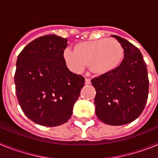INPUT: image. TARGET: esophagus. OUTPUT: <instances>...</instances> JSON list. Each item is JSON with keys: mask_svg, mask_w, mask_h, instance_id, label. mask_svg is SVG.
Returning a JSON list of instances; mask_svg holds the SVG:
<instances>
[{"mask_svg": "<svg viewBox=\"0 0 158 158\" xmlns=\"http://www.w3.org/2000/svg\"><path fill=\"white\" fill-rule=\"evenodd\" d=\"M85 84L86 85H89V84H91V80H90L89 78L85 77Z\"/></svg>", "mask_w": 158, "mask_h": 158, "instance_id": "34e87169", "label": "esophagus"}]
</instances>
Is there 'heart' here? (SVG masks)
Returning a JSON list of instances; mask_svg holds the SVG:
<instances>
[{"label":"heart","mask_w":158,"mask_h":158,"mask_svg":"<svg viewBox=\"0 0 158 158\" xmlns=\"http://www.w3.org/2000/svg\"><path fill=\"white\" fill-rule=\"evenodd\" d=\"M123 49L115 39H100L94 41L79 43L75 51L65 48L63 58L72 70L81 73L87 67L93 72L103 73L111 70L120 63Z\"/></svg>","instance_id":"obj_1"}]
</instances>
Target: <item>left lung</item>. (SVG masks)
<instances>
[{
	"mask_svg": "<svg viewBox=\"0 0 158 158\" xmlns=\"http://www.w3.org/2000/svg\"><path fill=\"white\" fill-rule=\"evenodd\" d=\"M124 50L118 67L93 78L96 115L101 122L120 126L135 120L145 108L149 93L147 68L142 53L132 43L112 35Z\"/></svg>",
	"mask_w": 158,
	"mask_h": 158,
	"instance_id": "1",
	"label": "left lung"
}]
</instances>
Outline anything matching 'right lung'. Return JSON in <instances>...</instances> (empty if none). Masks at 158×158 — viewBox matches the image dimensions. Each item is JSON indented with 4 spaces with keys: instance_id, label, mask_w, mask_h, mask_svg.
Listing matches in <instances>:
<instances>
[{
    "instance_id": "add662e5",
    "label": "right lung",
    "mask_w": 158,
    "mask_h": 158,
    "mask_svg": "<svg viewBox=\"0 0 158 158\" xmlns=\"http://www.w3.org/2000/svg\"><path fill=\"white\" fill-rule=\"evenodd\" d=\"M67 39L41 36L18 55L16 93L24 115L39 125L56 127L70 118L85 78L67 68L63 52Z\"/></svg>"
}]
</instances>
